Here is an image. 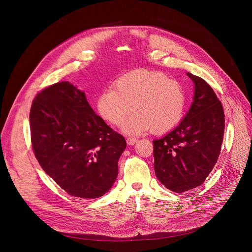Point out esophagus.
I'll return each instance as SVG.
<instances>
[{
    "mask_svg": "<svg viewBox=\"0 0 252 252\" xmlns=\"http://www.w3.org/2000/svg\"><path fill=\"white\" fill-rule=\"evenodd\" d=\"M137 141L138 140L136 138H131V137H128L126 139V143H127V145H129V146H133V145H135L137 143Z\"/></svg>",
    "mask_w": 252,
    "mask_h": 252,
    "instance_id": "esophagus-1",
    "label": "esophagus"
}]
</instances>
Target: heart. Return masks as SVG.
Listing matches in <instances>:
<instances>
[{
  "label": "heart",
  "instance_id": "1",
  "mask_svg": "<svg viewBox=\"0 0 252 252\" xmlns=\"http://www.w3.org/2000/svg\"><path fill=\"white\" fill-rule=\"evenodd\" d=\"M114 86L99 95L97 109L106 121L119 126L133 104L135 112L123 125L124 133L140 135L150 128L154 133H165L182 122L186 92L164 73L138 69L118 77Z\"/></svg>",
  "mask_w": 252,
  "mask_h": 252
}]
</instances>
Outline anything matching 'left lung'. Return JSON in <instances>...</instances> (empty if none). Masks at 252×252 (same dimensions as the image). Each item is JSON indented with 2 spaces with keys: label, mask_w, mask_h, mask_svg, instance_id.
Masks as SVG:
<instances>
[{
  "label": "left lung",
  "mask_w": 252,
  "mask_h": 252,
  "mask_svg": "<svg viewBox=\"0 0 252 252\" xmlns=\"http://www.w3.org/2000/svg\"><path fill=\"white\" fill-rule=\"evenodd\" d=\"M187 75L194 84L190 109L173 130L153 141L156 178L176 193L203 184L218 161L224 133V114L216 93L203 78Z\"/></svg>",
  "instance_id": "left-lung-1"
}]
</instances>
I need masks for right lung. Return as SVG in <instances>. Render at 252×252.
<instances>
[{
  "mask_svg": "<svg viewBox=\"0 0 252 252\" xmlns=\"http://www.w3.org/2000/svg\"><path fill=\"white\" fill-rule=\"evenodd\" d=\"M30 125L39 165L65 192L95 199L112 188L126 142L92 109L84 91L69 82L46 88L32 102Z\"/></svg>",
  "mask_w": 252,
  "mask_h": 252,
  "instance_id": "1",
  "label": "right lung"
}]
</instances>
